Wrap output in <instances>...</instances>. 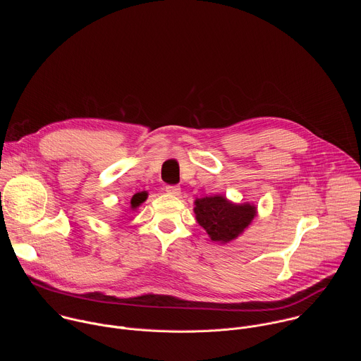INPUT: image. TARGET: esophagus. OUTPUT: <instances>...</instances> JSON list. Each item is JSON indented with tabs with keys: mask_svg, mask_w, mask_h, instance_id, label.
Here are the masks:
<instances>
[{
	"mask_svg": "<svg viewBox=\"0 0 361 361\" xmlns=\"http://www.w3.org/2000/svg\"><path fill=\"white\" fill-rule=\"evenodd\" d=\"M166 191H167L169 194H171V195H180L181 188H180V185H167V187H166Z\"/></svg>",
	"mask_w": 361,
	"mask_h": 361,
	"instance_id": "esophagus-1",
	"label": "esophagus"
}]
</instances>
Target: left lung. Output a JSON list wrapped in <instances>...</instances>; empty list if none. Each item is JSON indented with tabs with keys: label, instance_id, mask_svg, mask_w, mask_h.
<instances>
[{
	"label": "left lung",
	"instance_id": "left-lung-1",
	"mask_svg": "<svg viewBox=\"0 0 361 361\" xmlns=\"http://www.w3.org/2000/svg\"><path fill=\"white\" fill-rule=\"evenodd\" d=\"M195 219L213 241L227 243L234 240L248 227L255 216L250 204H233L223 195L195 200Z\"/></svg>",
	"mask_w": 361,
	"mask_h": 361
}]
</instances>
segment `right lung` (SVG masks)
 <instances>
[{
    "label": "right lung",
    "mask_w": 361,
    "mask_h": 361,
    "mask_svg": "<svg viewBox=\"0 0 361 361\" xmlns=\"http://www.w3.org/2000/svg\"><path fill=\"white\" fill-rule=\"evenodd\" d=\"M147 195H148V194H147L145 191H141V192L134 194L133 198H131V209H137L142 201L147 200Z\"/></svg>",
    "instance_id": "add662e5"
}]
</instances>
